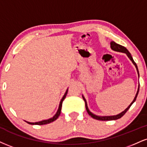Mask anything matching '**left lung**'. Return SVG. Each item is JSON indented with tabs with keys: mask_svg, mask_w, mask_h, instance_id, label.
I'll list each match as a JSON object with an SVG mask.
<instances>
[{
	"mask_svg": "<svg viewBox=\"0 0 147 147\" xmlns=\"http://www.w3.org/2000/svg\"><path fill=\"white\" fill-rule=\"evenodd\" d=\"M110 45H111V49H112L113 51H117V52L123 53L127 54V57H128L129 58L131 61H132V63H133L134 64V66H136V70H137V71H138V76H139V72H138V69L137 65H136V63L135 61H134L133 57H131V53H130L129 52V51L127 50L126 48L124 47H123V46L118 45V44L116 43V42H111ZM139 88H140V84H139V86H138V91H137V93H136V94L135 98H134V99L133 101L131 102V103L130 105L128 106V107L125 109V110L123 111V112H122L121 114H117V115H115V116H96V115L94 114L93 113H92L89 110V109H88V105H87V102H86V98H84V96H83V95H82V97H83V98H84V101H85V103H86V110H87L88 114H89L92 118H94V119L98 120V121H113V120H117V119H118V118H121L122 116H124V114L127 112V110H128V109L130 108V107H131V106L132 104H133L134 102L136 101V98H137V96H138V92H139Z\"/></svg>",
	"mask_w": 147,
	"mask_h": 147,
	"instance_id": "left-lung-1",
	"label": "left lung"
}]
</instances>
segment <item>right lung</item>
<instances>
[{
	"label": "right lung",
	"instance_id": "obj_1",
	"mask_svg": "<svg viewBox=\"0 0 147 147\" xmlns=\"http://www.w3.org/2000/svg\"><path fill=\"white\" fill-rule=\"evenodd\" d=\"M68 89H67L66 93L64 94V95H63V98H61V101H60V102H59V108H58L57 112L55 115L53 117L49 118V119H48V120H44V121H40V122H36V123H29V122L26 121V123H27L28 124H30V125H42L49 124V123H52V122H53V121H55L56 119H57V118L59 117L60 114H61V106H62V102H63V100L65 99V98H66V95H67V93H68Z\"/></svg>",
	"mask_w": 147,
	"mask_h": 147
}]
</instances>
